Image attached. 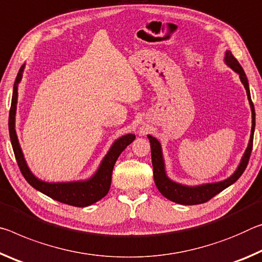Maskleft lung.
Wrapping results in <instances>:
<instances>
[{
	"instance_id": "1",
	"label": "left lung",
	"mask_w": 262,
	"mask_h": 262,
	"mask_svg": "<svg viewBox=\"0 0 262 262\" xmlns=\"http://www.w3.org/2000/svg\"><path fill=\"white\" fill-rule=\"evenodd\" d=\"M225 63L229 67L238 73L240 81H242L244 87L246 89L247 98L250 102L251 110H252V130H251V138L248 141V146L246 148L245 153L242 158V161L238 166L237 170L231 175L229 179L224 180L221 182L215 183H207V184H201V186L189 187V186H183V184L177 183L167 177L166 170H165V162L164 158H162L161 152V145L154 137L147 136L151 143V156H152V165H153V177L154 182L159 191L164 195L166 199L169 201H173L175 203L183 204V205H195L208 202L209 200H211L213 196L220 194L222 190H224L225 188H228L231 184L234 183L237 180L242 177V174L245 171L248 160H250L252 147H253V136H254V128H255V111L254 105L251 100V94H250V87H248V81L246 78L245 72H244L243 67L240 66L238 60L233 57V54L231 53V51H226L225 52Z\"/></svg>"
}]
</instances>
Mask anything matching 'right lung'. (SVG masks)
Returning <instances> with one entry per match:
<instances>
[{
  "mask_svg": "<svg viewBox=\"0 0 262 262\" xmlns=\"http://www.w3.org/2000/svg\"><path fill=\"white\" fill-rule=\"evenodd\" d=\"M24 66L25 65L20 67L18 74L16 76L9 113V135L17 164H18L19 169L22 171L25 180L31 184L34 189L39 190L42 194L47 195L55 201H59L61 203L79 208L88 207V205L97 202V201H100L108 194L111 184V175H113V169L116 164V160L118 159L119 154L126 148L127 145H130L135 140L136 136L128 134L116 140L113 144V146L110 147L109 152L106 153V156L103 158L96 173L91 179L85 180V181L50 183L37 179L31 173V170L29 169L27 161L24 159L22 149H20L15 130V116L17 97H18L17 91H18V83L22 80Z\"/></svg>",
  "mask_w": 262,
  "mask_h": 262,
  "instance_id": "1",
  "label": "right lung"
}]
</instances>
